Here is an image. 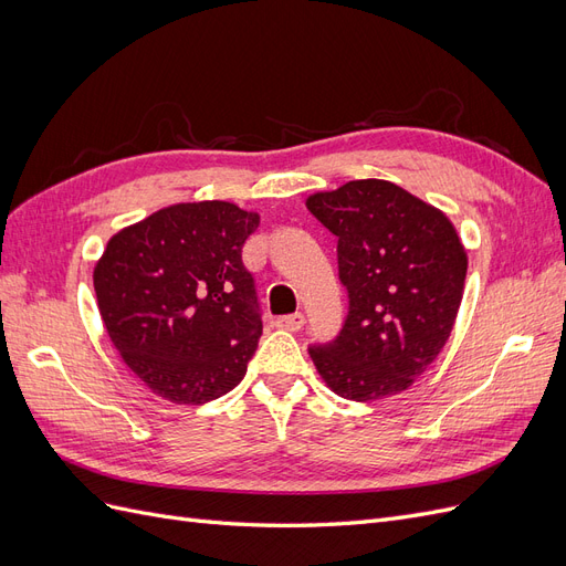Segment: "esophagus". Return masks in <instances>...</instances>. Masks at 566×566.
<instances>
[{"label":"esophagus","instance_id":"obj_1","mask_svg":"<svg viewBox=\"0 0 566 566\" xmlns=\"http://www.w3.org/2000/svg\"><path fill=\"white\" fill-rule=\"evenodd\" d=\"M276 328L281 331H290V333H297L304 328V316L302 314H290V316H281L276 321Z\"/></svg>","mask_w":566,"mask_h":566}]
</instances>
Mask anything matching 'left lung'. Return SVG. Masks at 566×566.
I'll use <instances>...</instances> for the list:
<instances>
[{
  "mask_svg": "<svg viewBox=\"0 0 566 566\" xmlns=\"http://www.w3.org/2000/svg\"><path fill=\"white\" fill-rule=\"evenodd\" d=\"M337 235L349 316L310 354L337 397L368 403L406 391L432 366L455 325L468 252L434 205L385 179H356L306 198Z\"/></svg>",
  "mask_w": 566,
  "mask_h": 566,
  "instance_id": "left-lung-1",
  "label": "left lung"
}]
</instances>
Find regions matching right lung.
<instances>
[{
    "label": "right lung",
    "mask_w": 566,
    "mask_h": 566,
    "mask_svg": "<svg viewBox=\"0 0 566 566\" xmlns=\"http://www.w3.org/2000/svg\"><path fill=\"white\" fill-rule=\"evenodd\" d=\"M260 214L224 200L177 202L117 231L94 266L101 318L127 368L184 406L245 378L262 335L241 252Z\"/></svg>",
    "instance_id": "right-lung-1"
}]
</instances>
